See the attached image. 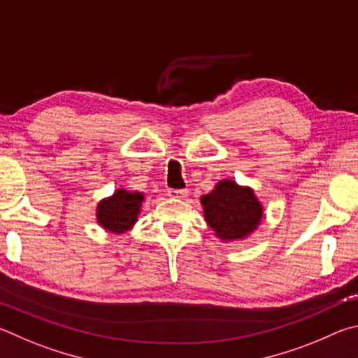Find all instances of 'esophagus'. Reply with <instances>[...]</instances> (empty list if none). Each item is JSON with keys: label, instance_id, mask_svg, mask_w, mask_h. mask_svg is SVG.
<instances>
[{"label": "esophagus", "instance_id": "34e87169", "mask_svg": "<svg viewBox=\"0 0 358 358\" xmlns=\"http://www.w3.org/2000/svg\"><path fill=\"white\" fill-rule=\"evenodd\" d=\"M168 196L174 198V199H184L189 196V190L182 189V190H168Z\"/></svg>", "mask_w": 358, "mask_h": 358}]
</instances>
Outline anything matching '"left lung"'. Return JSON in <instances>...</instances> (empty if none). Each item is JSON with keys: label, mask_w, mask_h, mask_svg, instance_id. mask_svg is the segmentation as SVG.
<instances>
[{"label": "left lung", "mask_w": 358, "mask_h": 358, "mask_svg": "<svg viewBox=\"0 0 358 358\" xmlns=\"http://www.w3.org/2000/svg\"><path fill=\"white\" fill-rule=\"evenodd\" d=\"M204 218L222 242L243 241L259 227L264 209L253 189L223 179L201 196Z\"/></svg>", "instance_id": "8db88e82"}]
</instances>
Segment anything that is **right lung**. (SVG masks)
I'll use <instances>...</instances> for the list:
<instances>
[{
  "mask_svg": "<svg viewBox=\"0 0 358 358\" xmlns=\"http://www.w3.org/2000/svg\"><path fill=\"white\" fill-rule=\"evenodd\" d=\"M144 195L125 189L115 190L111 196L97 204V223L113 234H124L134 228L141 212Z\"/></svg>",
  "mask_w": 358,
  "mask_h": 358,
  "instance_id": "right-lung-1",
  "label": "right lung"
}]
</instances>
